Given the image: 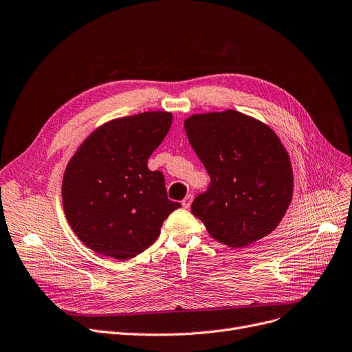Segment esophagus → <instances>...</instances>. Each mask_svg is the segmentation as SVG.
<instances>
[{
    "label": "esophagus",
    "mask_w": 352,
    "mask_h": 352,
    "mask_svg": "<svg viewBox=\"0 0 352 352\" xmlns=\"http://www.w3.org/2000/svg\"><path fill=\"white\" fill-rule=\"evenodd\" d=\"M192 194H188L186 198H184L182 199V202H181V204H182V207L184 208H190L191 207V202H192Z\"/></svg>",
    "instance_id": "34e87169"
}]
</instances>
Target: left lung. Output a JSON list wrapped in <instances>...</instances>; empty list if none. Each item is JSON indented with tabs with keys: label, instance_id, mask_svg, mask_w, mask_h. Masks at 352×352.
Masks as SVG:
<instances>
[{
	"label": "left lung",
	"instance_id": "8db88e82",
	"mask_svg": "<svg viewBox=\"0 0 352 352\" xmlns=\"http://www.w3.org/2000/svg\"><path fill=\"white\" fill-rule=\"evenodd\" d=\"M184 126L211 179L191 206L210 235L238 248L274 231L291 204L294 177L272 129L234 109L192 116Z\"/></svg>",
	"mask_w": 352,
	"mask_h": 352
}]
</instances>
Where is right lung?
I'll use <instances>...</instances> for the list:
<instances>
[{
	"mask_svg": "<svg viewBox=\"0 0 352 352\" xmlns=\"http://www.w3.org/2000/svg\"><path fill=\"white\" fill-rule=\"evenodd\" d=\"M170 113L109 121L78 148L63 179L68 223L96 252L128 260L155 243L168 215L181 207L166 197L161 171L148 158L168 134Z\"/></svg>",
	"mask_w": 352,
	"mask_h": 352,
	"instance_id": "1",
	"label": "right lung"
}]
</instances>
